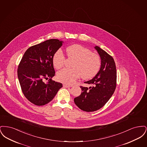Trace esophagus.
Instances as JSON below:
<instances>
[{
    "mask_svg": "<svg viewBox=\"0 0 147 147\" xmlns=\"http://www.w3.org/2000/svg\"><path fill=\"white\" fill-rule=\"evenodd\" d=\"M63 87H65V88H70V87H72V85H70L67 84H63Z\"/></svg>",
    "mask_w": 147,
    "mask_h": 147,
    "instance_id": "1",
    "label": "esophagus"
}]
</instances>
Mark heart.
Instances as JSON below:
<instances>
[{
  "label": "heart",
  "mask_w": 147,
  "mask_h": 147,
  "mask_svg": "<svg viewBox=\"0 0 147 147\" xmlns=\"http://www.w3.org/2000/svg\"><path fill=\"white\" fill-rule=\"evenodd\" d=\"M66 52L69 58L75 59L72 65L73 68L59 71L57 75L59 81L66 84H73L80 76L84 79H88L97 74L101 66V59L97 54L77 44L67 47ZM65 59L62 51L58 50L52 58L54 67L57 69L62 68Z\"/></svg>",
  "instance_id": "b5f03b06"
}]
</instances>
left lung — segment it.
<instances>
[{
  "instance_id": "left-lung-1",
  "label": "left lung",
  "mask_w": 147,
  "mask_h": 147,
  "mask_svg": "<svg viewBox=\"0 0 147 147\" xmlns=\"http://www.w3.org/2000/svg\"><path fill=\"white\" fill-rule=\"evenodd\" d=\"M101 59V66L96 75L84 82L92 86H80L82 93L74 99L76 105L81 110L92 112L101 109L112 96L116 86L117 72L114 59L104 50L95 46Z\"/></svg>"
}]
</instances>
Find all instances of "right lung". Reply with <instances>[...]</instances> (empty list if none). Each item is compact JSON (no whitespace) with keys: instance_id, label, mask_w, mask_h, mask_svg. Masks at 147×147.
<instances>
[{"instance_id":"right-lung-1","label":"right lung","mask_w":147,"mask_h":147,"mask_svg":"<svg viewBox=\"0 0 147 147\" xmlns=\"http://www.w3.org/2000/svg\"><path fill=\"white\" fill-rule=\"evenodd\" d=\"M57 39H50L31 46L25 52L18 69L21 90L31 103L37 106L48 104L63 86L52 80L55 76L52 58L63 44ZM49 78L45 84L42 80Z\"/></svg>"}]
</instances>
